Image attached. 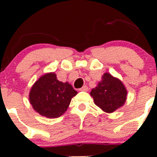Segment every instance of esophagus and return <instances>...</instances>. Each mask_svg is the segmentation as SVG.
Segmentation results:
<instances>
[{"instance_id":"obj_1","label":"esophagus","mask_w":157,"mask_h":157,"mask_svg":"<svg viewBox=\"0 0 157 157\" xmlns=\"http://www.w3.org/2000/svg\"><path fill=\"white\" fill-rule=\"evenodd\" d=\"M80 91H84V92H86V91H88V87L86 86H83V87L82 88H80Z\"/></svg>"}]
</instances>
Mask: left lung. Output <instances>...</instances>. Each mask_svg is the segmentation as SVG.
Masks as SVG:
<instances>
[{"mask_svg":"<svg viewBox=\"0 0 157 157\" xmlns=\"http://www.w3.org/2000/svg\"><path fill=\"white\" fill-rule=\"evenodd\" d=\"M128 92L122 82L109 73H105L90 96L94 103L106 113H112L124 105Z\"/></svg>","mask_w":157,"mask_h":157,"instance_id":"8db88e82","label":"left lung"}]
</instances>
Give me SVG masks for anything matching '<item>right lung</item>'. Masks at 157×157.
I'll use <instances>...</instances> for the list:
<instances>
[{
    "label": "right lung",
    "mask_w": 157,
    "mask_h": 157,
    "mask_svg": "<svg viewBox=\"0 0 157 157\" xmlns=\"http://www.w3.org/2000/svg\"><path fill=\"white\" fill-rule=\"evenodd\" d=\"M77 94L68 82L59 81L54 72L41 76L31 87L30 104L39 115L58 118L67 111L71 99Z\"/></svg>",
    "instance_id": "obj_1"
}]
</instances>
